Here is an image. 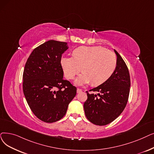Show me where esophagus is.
<instances>
[{"label":"esophagus","mask_w":154,"mask_h":154,"mask_svg":"<svg viewBox=\"0 0 154 154\" xmlns=\"http://www.w3.org/2000/svg\"><path fill=\"white\" fill-rule=\"evenodd\" d=\"M82 91V90L81 89L78 88V89H77V93H80V92H81Z\"/></svg>","instance_id":"obj_1"}]
</instances>
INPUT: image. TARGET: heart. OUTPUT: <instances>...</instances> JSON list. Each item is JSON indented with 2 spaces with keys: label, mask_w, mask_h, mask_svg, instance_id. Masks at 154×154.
Segmentation results:
<instances>
[{
  "label": "heart",
  "mask_w": 154,
  "mask_h": 154,
  "mask_svg": "<svg viewBox=\"0 0 154 154\" xmlns=\"http://www.w3.org/2000/svg\"><path fill=\"white\" fill-rule=\"evenodd\" d=\"M73 56L63 57L61 64L68 79H73L82 69L84 73L75 81L78 85L91 82L93 85L101 84L116 69L117 57L115 53L103 46H81L73 51Z\"/></svg>",
  "instance_id": "obj_1"
}]
</instances>
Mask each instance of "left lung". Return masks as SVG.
<instances>
[{
    "mask_svg": "<svg viewBox=\"0 0 154 154\" xmlns=\"http://www.w3.org/2000/svg\"><path fill=\"white\" fill-rule=\"evenodd\" d=\"M117 66L113 74L102 84L89 91L98 92L94 94L86 91L88 99L84 104L85 115L93 124L104 126L116 119L128 102L130 88V73L125 61L119 53Z\"/></svg>",
    "mask_w": 154,
    "mask_h": 154,
    "instance_id": "1",
    "label": "left lung"
}]
</instances>
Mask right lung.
<instances>
[{
  "label": "right lung",
  "mask_w": 154,
  "mask_h": 154,
  "mask_svg": "<svg viewBox=\"0 0 154 154\" xmlns=\"http://www.w3.org/2000/svg\"><path fill=\"white\" fill-rule=\"evenodd\" d=\"M67 43L50 40L33 50L23 72V92L29 108L38 119L53 123L66 114L77 88L63 79L62 55Z\"/></svg>",
  "instance_id": "right-lung-1"
}]
</instances>
